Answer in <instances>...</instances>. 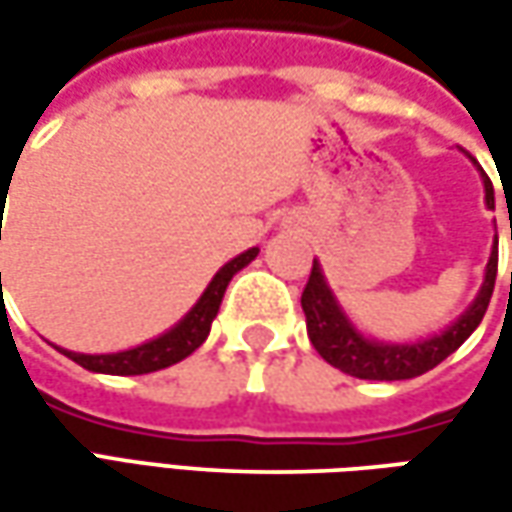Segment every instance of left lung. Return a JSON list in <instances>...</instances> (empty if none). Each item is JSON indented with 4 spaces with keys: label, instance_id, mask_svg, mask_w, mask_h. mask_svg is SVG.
Listing matches in <instances>:
<instances>
[{
    "label": "left lung",
    "instance_id": "8db88e82",
    "mask_svg": "<svg viewBox=\"0 0 512 512\" xmlns=\"http://www.w3.org/2000/svg\"><path fill=\"white\" fill-rule=\"evenodd\" d=\"M487 193V185H484ZM496 267H499V242L490 247V259L484 267V282L476 299L467 305L456 322L427 336L419 342H379L362 333L353 325V319L339 305L333 287L327 285L325 270L313 259V270L302 293V310L307 319V339L319 350L327 364L339 367L347 376L370 379V382H402L416 379L436 364H442L453 350H459L470 333L484 319V310L490 305L493 285H496Z\"/></svg>",
    "mask_w": 512,
    "mask_h": 512
}]
</instances>
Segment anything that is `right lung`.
<instances>
[{"label": "right lung", "instance_id": "1", "mask_svg": "<svg viewBox=\"0 0 512 512\" xmlns=\"http://www.w3.org/2000/svg\"><path fill=\"white\" fill-rule=\"evenodd\" d=\"M256 256H259V247H250L245 253H239L236 259H230L225 267H219L216 276L210 279V285L205 287V293L196 299V305L190 307L170 330H165L162 336H156L150 342L119 350V353H73V350H65V347H59V350L68 356L70 362L82 364L90 373H108V376H142V373L165 370L170 364L182 362L207 339L210 325H213L219 305L225 299L230 279L242 267L250 265Z\"/></svg>", "mask_w": 512, "mask_h": 512}]
</instances>
